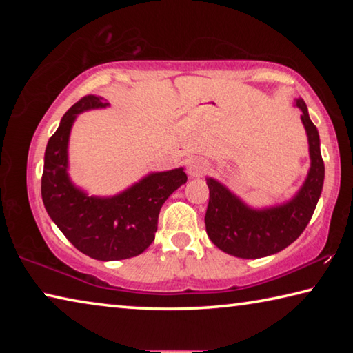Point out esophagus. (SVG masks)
Here are the masks:
<instances>
[{
    "instance_id": "1",
    "label": "esophagus",
    "mask_w": 353,
    "mask_h": 353,
    "mask_svg": "<svg viewBox=\"0 0 353 353\" xmlns=\"http://www.w3.org/2000/svg\"><path fill=\"white\" fill-rule=\"evenodd\" d=\"M207 170H208V165H207L205 160L194 159V160H191V162H190L187 171H188L190 177H201V176L205 174Z\"/></svg>"
}]
</instances>
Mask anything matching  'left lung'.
I'll use <instances>...</instances> for the list:
<instances>
[{
	"label": "left lung",
	"instance_id": "obj_1",
	"mask_svg": "<svg viewBox=\"0 0 353 353\" xmlns=\"http://www.w3.org/2000/svg\"><path fill=\"white\" fill-rule=\"evenodd\" d=\"M302 110V124L308 137L310 170L302 187L290 201L279 205L254 208L218 182L207 177L210 199L205 230L214 246L238 259H261L277 254L296 241L313 216L324 185V160L319 134L302 98L294 99Z\"/></svg>",
	"mask_w": 353,
	"mask_h": 353
}]
</instances>
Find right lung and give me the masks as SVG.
Returning <instances> with one entry per match:
<instances>
[{"instance_id": "add662e5", "label": "right lung", "mask_w": 353, "mask_h": 353, "mask_svg": "<svg viewBox=\"0 0 353 353\" xmlns=\"http://www.w3.org/2000/svg\"><path fill=\"white\" fill-rule=\"evenodd\" d=\"M109 105L107 99L88 94L70 107L48 141L41 176V199L50 218L77 250L101 261L145 252L155 238L160 208L187 182L183 168H176L151 172L107 198L88 196L76 187L68 174L71 128L79 113Z\"/></svg>"}]
</instances>
